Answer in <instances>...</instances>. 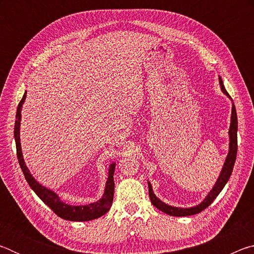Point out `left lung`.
Segmentation results:
<instances>
[{
	"label": "left lung",
	"instance_id": "8db88e82",
	"mask_svg": "<svg viewBox=\"0 0 254 254\" xmlns=\"http://www.w3.org/2000/svg\"><path fill=\"white\" fill-rule=\"evenodd\" d=\"M218 79H220L222 92L224 93L227 97L231 98L229 93L226 92L224 85H223V80L221 77ZM232 103H233V101H232ZM229 135H230V150H229V154H227L226 157V160L224 162V166H223L222 168L220 177H218L216 184L214 185L212 190L208 192V195L205 197V199L201 201L199 205H196L194 207H189V208H180V207H174V206H170L168 204H165L153 194L151 184L148 183L149 197L150 199H151V203L153 204V206H156V207L158 209H160L161 212L171 215V216H190V215L198 214L201 212V210H204L206 207H208V206L213 203V200L216 198L217 195L222 191V189L224 188L226 183L229 182L230 176L232 175V171H233V167L235 163L236 152H238V117H236V110H235L234 103H233V106H232V117H231V126L229 130Z\"/></svg>",
	"mask_w": 254,
	"mask_h": 254
}]
</instances>
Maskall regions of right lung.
<instances>
[{"label":"right lung","mask_w":254,"mask_h":254,"mask_svg":"<svg viewBox=\"0 0 254 254\" xmlns=\"http://www.w3.org/2000/svg\"><path fill=\"white\" fill-rule=\"evenodd\" d=\"M25 100V94L22 97V100L20 101L18 105V110H16V120L14 124V139H15V145H16V156L19 159V163L21 169L23 171V175L27 180L29 186L33 189V191L36 192L38 197L44 201V203L49 206L53 209L55 214H57L59 217L64 218L67 221H76V222H85V221H91L95 220V218L101 217L102 215L109 212V209L112 206V201H113L114 197V170H115V162L112 163L109 169V178L105 185V191L103 194V197L95 201V203L88 204V205H80V206H72L68 205L64 201L60 200L59 196L54 192L50 189L46 188L37 182L36 179L32 177V175L30 174L29 169L25 166L22 151H21V143H20V121H21V107L24 103Z\"/></svg>","instance_id":"right-lung-1"}]
</instances>
